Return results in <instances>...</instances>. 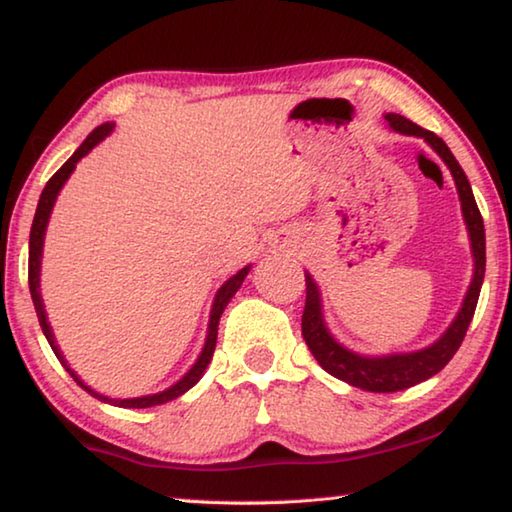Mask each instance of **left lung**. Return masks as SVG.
Returning a JSON list of instances; mask_svg holds the SVG:
<instances>
[{
    "label": "left lung",
    "mask_w": 512,
    "mask_h": 512,
    "mask_svg": "<svg viewBox=\"0 0 512 512\" xmlns=\"http://www.w3.org/2000/svg\"><path fill=\"white\" fill-rule=\"evenodd\" d=\"M386 121L395 133L422 137V140L440 155V160L447 164L449 171H452L456 192H458V198H461V210L467 225V235H470L474 275H472L470 289H467L463 298V307L458 309L454 323L447 327V332L440 336L436 343H431L429 348L418 350V352L384 354V357H363V354L343 348V345L329 334L323 318V302H320L318 284L314 282V277L305 273L307 300H305V311H302V336H305L307 348L311 350V354H314L320 366H323V370L329 372V375L341 381H348L350 386L363 388V391H370V393L404 391V388L420 384V381L433 377L436 372H440L447 366L449 359H452L456 350L461 348L467 327L472 323L476 302H479L483 275H485L483 219H481L479 207H476L470 180H467L461 164L456 162L452 151H449V146L440 140L436 133L424 131V128H420L418 124H413L411 119L395 115V112H388Z\"/></svg>",
    "instance_id": "left-lung-1"
}]
</instances>
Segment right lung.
Returning a JSON list of instances; mask_svg holds the SVG:
<instances>
[{
    "instance_id": "1",
    "label": "right lung",
    "mask_w": 512,
    "mask_h": 512,
    "mask_svg": "<svg viewBox=\"0 0 512 512\" xmlns=\"http://www.w3.org/2000/svg\"><path fill=\"white\" fill-rule=\"evenodd\" d=\"M112 128H115V124H112V121H108V124H101L99 128H94V131L88 137H85V142L79 146V149L74 151L72 158H69L63 164V167H60L54 173V176L49 178V183L45 185V189H42L40 201H38V207H36V216H33L31 237H29V291H31V298H33V307H36V314H38V320H40V327H42V332H45V336H47L51 350H54L58 361L63 363L65 370L74 377V381L83 388V391H88L92 397H97V400H101V402H108L112 406H121V409H149V406H158V404L176 400V397L187 393L189 388H192L196 381L203 377V372H205L207 366H210L212 354H214V348H216V334H219V320H221L223 309L228 307V302L232 300V296H235L237 289L241 287V282L246 280L250 266L241 268L237 275H232L230 280L225 282L219 291H216L214 305H212V311H210V325H207L205 345H203L201 354H198L196 363H194L192 368H189V372H185L183 379L176 381V384H173V386H169L167 391L155 393V395H144V397H131V400H112V397H106V395H101L97 391H92V388L85 384V381L79 375H76L72 368L67 366L63 352H60V348L56 345L54 332H51V325H49L47 314H45V305H42V296H40V259H42V244H45V230H47L51 210H54V203H56V198H58V192L67 183V178L72 176V171L76 169V162H79L83 155H88L94 149V146H97L103 140V137H108L112 133Z\"/></svg>"
}]
</instances>
